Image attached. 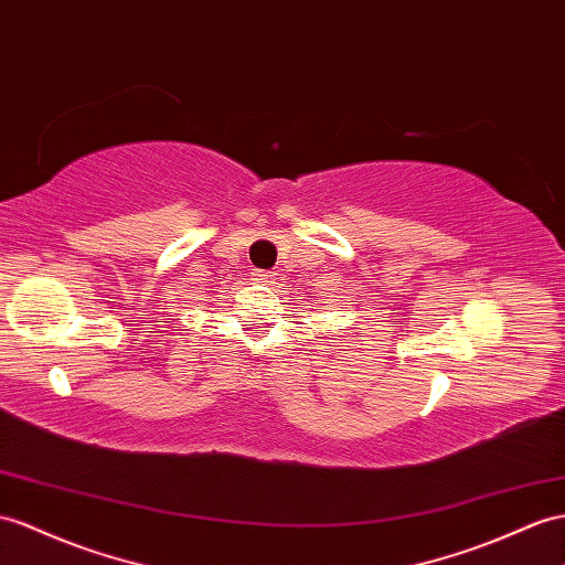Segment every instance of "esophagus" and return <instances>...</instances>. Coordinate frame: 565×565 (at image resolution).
Returning <instances> with one entry per match:
<instances>
[{
    "label": "esophagus",
    "instance_id": "34e87169",
    "mask_svg": "<svg viewBox=\"0 0 565 565\" xmlns=\"http://www.w3.org/2000/svg\"><path fill=\"white\" fill-rule=\"evenodd\" d=\"M255 281L271 286V284H274V271H257V274H255Z\"/></svg>",
    "mask_w": 565,
    "mask_h": 565
}]
</instances>
